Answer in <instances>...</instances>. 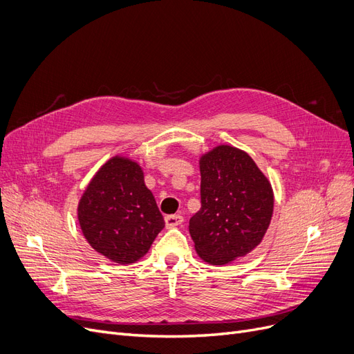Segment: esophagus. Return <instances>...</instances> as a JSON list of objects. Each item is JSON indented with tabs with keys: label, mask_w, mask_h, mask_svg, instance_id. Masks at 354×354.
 I'll return each instance as SVG.
<instances>
[{
	"label": "esophagus",
	"mask_w": 354,
	"mask_h": 354,
	"mask_svg": "<svg viewBox=\"0 0 354 354\" xmlns=\"http://www.w3.org/2000/svg\"><path fill=\"white\" fill-rule=\"evenodd\" d=\"M183 216L181 215H168L165 216V226L167 228H174V226H178L180 223H183Z\"/></svg>",
	"instance_id": "34e87169"
}]
</instances>
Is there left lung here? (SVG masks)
Wrapping results in <instances>:
<instances>
[{
	"label": "left lung",
	"mask_w": 354,
	"mask_h": 354,
	"mask_svg": "<svg viewBox=\"0 0 354 354\" xmlns=\"http://www.w3.org/2000/svg\"><path fill=\"white\" fill-rule=\"evenodd\" d=\"M202 207L189 231L203 261L223 266L250 254L268 230L274 207L270 181L250 155L216 145L201 155Z\"/></svg>",
	"instance_id": "8db88e82"
}]
</instances>
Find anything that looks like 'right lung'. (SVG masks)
I'll return each instance as SVG.
<instances>
[{
  "label": "right lung",
  "mask_w": 354,
  "mask_h": 354,
  "mask_svg": "<svg viewBox=\"0 0 354 354\" xmlns=\"http://www.w3.org/2000/svg\"><path fill=\"white\" fill-rule=\"evenodd\" d=\"M77 216L91 248L119 264L142 259L165 225L145 186L142 167L119 153L97 169L78 202Z\"/></svg>",
  "instance_id": "right-lung-1"
}]
</instances>
